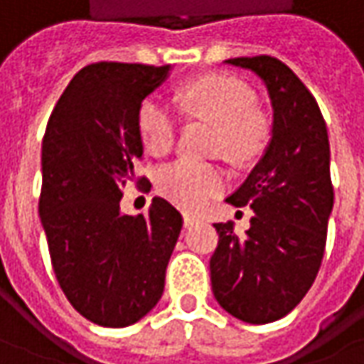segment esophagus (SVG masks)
<instances>
[{"label":"esophagus","mask_w":364,"mask_h":364,"mask_svg":"<svg viewBox=\"0 0 364 364\" xmlns=\"http://www.w3.org/2000/svg\"><path fill=\"white\" fill-rule=\"evenodd\" d=\"M197 221L199 220H197L195 215H191V213H183V223H185V228H191Z\"/></svg>","instance_id":"1"}]
</instances>
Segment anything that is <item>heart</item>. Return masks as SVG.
<instances>
[{"label": "heart", "mask_w": 364, "mask_h": 364, "mask_svg": "<svg viewBox=\"0 0 364 364\" xmlns=\"http://www.w3.org/2000/svg\"><path fill=\"white\" fill-rule=\"evenodd\" d=\"M179 100L187 110L215 122V149L235 161L256 157L266 141V124L257 114L252 88L233 76H203L185 84ZM136 127L151 155H165L177 136L175 110L155 96L146 98L136 114ZM159 191L175 205L197 209L225 185L218 165L179 159L159 171Z\"/></svg>", "instance_id": "b5f03b06"}]
</instances>
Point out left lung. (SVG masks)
Here are the masks:
<instances>
[{"mask_svg":"<svg viewBox=\"0 0 364 364\" xmlns=\"http://www.w3.org/2000/svg\"><path fill=\"white\" fill-rule=\"evenodd\" d=\"M268 88L274 124L264 157L228 197L250 205L244 237L233 223H213L220 242L209 259L220 306L250 324L286 316L306 296L320 269L334 191L326 122L314 96L284 62L272 56L232 58Z\"/></svg>","mask_w":364,"mask_h":364,"instance_id":"8db88e82","label":"left lung"}]
</instances>
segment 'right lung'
<instances>
[{
	"label": "right lung",
	"instance_id": "add662e5",
	"mask_svg": "<svg viewBox=\"0 0 364 364\" xmlns=\"http://www.w3.org/2000/svg\"><path fill=\"white\" fill-rule=\"evenodd\" d=\"M169 70L90 64L70 80L46 127L40 218L52 266L70 304L108 328L155 308L181 233V213L163 197L144 215L120 211L122 187L143 157L139 108Z\"/></svg>",
	"mask_w": 364,
	"mask_h": 364
}]
</instances>
